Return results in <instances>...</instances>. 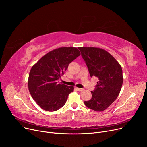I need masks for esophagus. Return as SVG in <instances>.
Wrapping results in <instances>:
<instances>
[{"mask_svg":"<svg viewBox=\"0 0 147 147\" xmlns=\"http://www.w3.org/2000/svg\"><path fill=\"white\" fill-rule=\"evenodd\" d=\"M77 90H78L79 91H83V90H84V89H83V88H77Z\"/></svg>","mask_w":147,"mask_h":147,"instance_id":"esophagus-1","label":"esophagus"}]
</instances>
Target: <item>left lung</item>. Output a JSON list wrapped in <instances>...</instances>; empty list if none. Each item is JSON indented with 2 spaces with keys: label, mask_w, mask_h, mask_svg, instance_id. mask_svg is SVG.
Listing matches in <instances>:
<instances>
[{
  "label": "left lung",
  "mask_w": 147,
  "mask_h": 147,
  "mask_svg": "<svg viewBox=\"0 0 147 147\" xmlns=\"http://www.w3.org/2000/svg\"><path fill=\"white\" fill-rule=\"evenodd\" d=\"M88 68L90 77L99 79L92 97L84 101L86 107L102 112L112 104L122 87L123 70L118 62L109 53L96 47H78Z\"/></svg>",
  "instance_id": "1"
}]
</instances>
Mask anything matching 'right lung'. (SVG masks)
Segmentation results:
<instances>
[{
    "instance_id": "add662e5",
    "label": "right lung",
    "mask_w": 147,
    "mask_h": 147,
    "mask_svg": "<svg viewBox=\"0 0 147 147\" xmlns=\"http://www.w3.org/2000/svg\"><path fill=\"white\" fill-rule=\"evenodd\" d=\"M80 55L77 48H59L48 52L31 68L29 91L42 109L54 112L64 105L74 88L58 83L57 80L64 74L69 64Z\"/></svg>"
}]
</instances>
